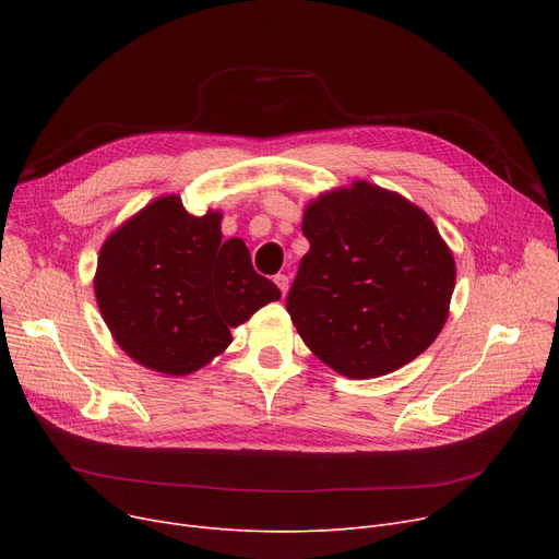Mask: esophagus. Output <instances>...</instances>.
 <instances>
[{
  "mask_svg": "<svg viewBox=\"0 0 559 559\" xmlns=\"http://www.w3.org/2000/svg\"><path fill=\"white\" fill-rule=\"evenodd\" d=\"M274 283L278 285V289H281V295L285 297V295H287V287H289V278H287L285 274H276V276H274Z\"/></svg>",
  "mask_w": 559,
  "mask_h": 559,
  "instance_id": "obj_1",
  "label": "esophagus"
}]
</instances>
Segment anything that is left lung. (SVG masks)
Wrapping results in <instances>:
<instances>
[{
    "instance_id": "obj_1",
    "label": "left lung",
    "mask_w": 559,
    "mask_h": 559,
    "mask_svg": "<svg viewBox=\"0 0 559 559\" xmlns=\"http://www.w3.org/2000/svg\"><path fill=\"white\" fill-rule=\"evenodd\" d=\"M301 230L310 249L285 306L321 362L354 380L378 378L442 333L455 258L417 203L354 181L312 199Z\"/></svg>"
}]
</instances>
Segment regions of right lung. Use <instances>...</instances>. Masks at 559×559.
Instances as JSON below:
<instances>
[{"label": "right lung", "instance_id": "right-lung-1", "mask_svg": "<svg viewBox=\"0 0 559 559\" xmlns=\"http://www.w3.org/2000/svg\"><path fill=\"white\" fill-rule=\"evenodd\" d=\"M95 297L106 326L138 365L188 376L233 342L281 289L251 267L242 238L222 240V213L192 215L179 194L150 201L102 245Z\"/></svg>", "mask_w": 559, "mask_h": 559}]
</instances>
